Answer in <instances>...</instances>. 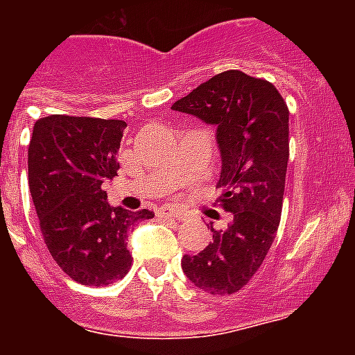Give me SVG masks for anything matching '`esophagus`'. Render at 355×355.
Returning <instances> with one entry per match:
<instances>
[{
    "mask_svg": "<svg viewBox=\"0 0 355 355\" xmlns=\"http://www.w3.org/2000/svg\"><path fill=\"white\" fill-rule=\"evenodd\" d=\"M158 216L164 217V219H175V221H184L186 214H184V211H180V210H177V208L166 206V208H162V210L158 211Z\"/></svg>",
    "mask_w": 355,
    "mask_h": 355,
    "instance_id": "esophagus-1",
    "label": "esophagus"
}]
</instances>
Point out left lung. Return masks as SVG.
I'll return each mask as SVG.
<instances>
[{
	"mask_svg": "<svg viewBox=\"0 0 355 355\" xmlns=\"http://www.w3.org/2000/svg\"><path fill=\"white\" fill-rule=\"evenodd\" d=\"M171 108L217 127L223 160L217 202L234 217L225 232L211 227L214 241L197 256L186 254L182 270L210 295H232L263 263L280 225L289 110L275 85L239 69L214 75Z\"/></svg>",
	"mask_w": 355,
	"mask_h": 355,
	"instance_id": "left-lung-1",
	"label": "left lung"
}]
</instances>
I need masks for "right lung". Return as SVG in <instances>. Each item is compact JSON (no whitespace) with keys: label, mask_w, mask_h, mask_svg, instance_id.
I'll return each mask as SVG.
<instances>
[{"label":"right lung","mask_w":355,"mask_h":355,"mask_svg":"<svg viewBox=\"0 0 355 355\" xmlns=\"http://www.w3.org/2000/svg\"><path fill=\"white\" fill-rule=\"evenodd\" d=\"M127 123L53 114L33 127L29 189L47 250L83 286H108L127 275L130 228L155 216L107 202L103 182L118 177L116 155Z\"/></svg>","instance_id":"add662e5"}]
</instances>
